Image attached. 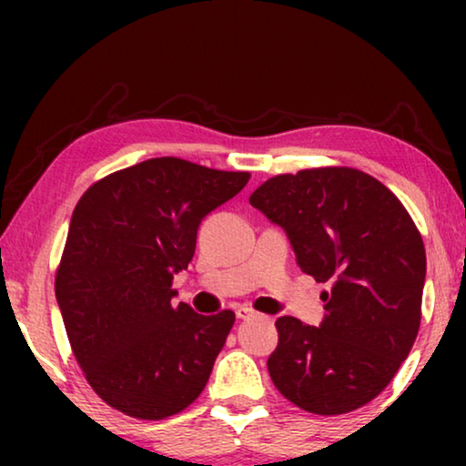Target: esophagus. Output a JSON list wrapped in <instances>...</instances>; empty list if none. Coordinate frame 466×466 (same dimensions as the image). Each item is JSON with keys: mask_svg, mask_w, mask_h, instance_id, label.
Masks as SVG:
<instances>
[{"mask_svg": "<svg viewBox=\"0 0 466 466\" xmlns=\"http://www.w3.org/2000/svg\"><path fill=\"white\" fill-rule=\"evenodd\" d=\"M235 316H238L239 320H248V318L257 316V311H254L252 308H248V305H241V308L235 309Z\"/></svg>", "mask_w": 466, "mask_h": 466, "instance_id": "esophagus-1", "label": "esophagus"}]
</instances>
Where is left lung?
I'll return each instance as SVG.
<instances>
[{
	"label": "left lung",
	"mask_w": 466,
	"mask_h": 466,
	"mask_svg": "<svg viewBox=\"0 0 466 466\" xmlns=\"http://www.w3.org/2000/svg\"><path fill=\"white\" fill-rule=\"evenodd\" d=\"M250 206L284 228L303 273L330 284L320 327L276 320L273 384L320 416L367 405L390 384L420 329L426 252L411 216L384 184L352 167L269 177Z\"/></svg>",
	"instance_id": "1"
}]
</instances>
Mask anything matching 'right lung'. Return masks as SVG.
<instances>
[{"label": "right lung", "mask_w": 466, "mask_h": 466, "mask_svg": "<svg viewBox=\"0 0 466 466\" xmlns=\"http://www.w3.org/2000/svg\"><path fill=\"white\" fill-rule=\"evenodd\" d=\"M248 171L148 158L95 182L69 222L55 278L74 356L95 392L139 420L180 413L206 388L235 322L174 305L201 220L233 199Z\"/></svg>", "instance_id": "right-lung-1"}]
</instances>
